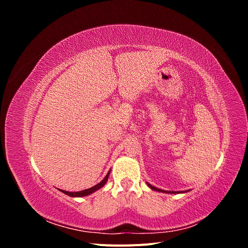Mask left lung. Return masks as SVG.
Returning a JSON list of instances; mask_svg holds the SVG:
<instances>
[{
	"label": "left lung",
	"mask_w": 248,
	"mask_h": 248,
	"mask_svg": "<svg viewBox=\"0 0 248 248\" xmlns=\"http://www.w3.org/2000/svg\"><path fill=\"white\" fill-rule=\"evenodd\" d=\"M147 185L149 186V188H151L152 190H154V191H158V192H163V193H183V192H187L188 190H185V191H171V190H163V189H160V188H157V187H155V186H152L151 184L150 183H148L147 182Z\"/></svg>",
	"instance_id": "left-lung-1"
}]
</instances>
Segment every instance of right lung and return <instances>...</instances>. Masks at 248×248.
<instances>
[{
    "label": "right lung",
    "mask_w": 248,
    "mask_h": 248,
    "mask_svg": "<svg viewBox=\"0 0 248 248\" xmlns=\"http://www.w3.org/2000/svg\"><path fill=\"white\" fill-rule=\"evenodd\" d=\"M109 172H110V170H108L107 176L103 178V180H101V181L99 183H97L96 185L90 187V188H87V189H84V190H79V191H67V190H63V189H59V190L62 191L65 194H67V196L72 197V198H81V197L89 196V194H91V193L97 191L98 189H100L101 187L106 185V183L108 182V179L109 177Z\"/></svg>",
    "instance_id": "right-lung-1"
}]
</instances>
